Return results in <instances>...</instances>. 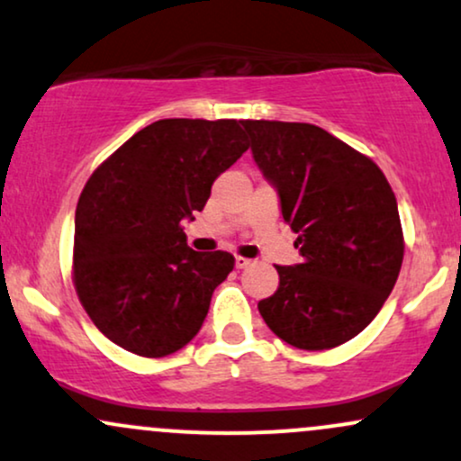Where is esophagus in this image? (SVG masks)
<instances>
[{
  "label": "esophagus",
  "instance_id": "obj_1",
  "mask_svg": "<svg viewBox=\"0 0 461 461\" xmlns=\"http://www.w3.org/2000/svg\"><path fill=\"white\" fill-rule=\"evenodd\" d=\"M234 264H236V268H238V271H240V268H247V267H251V260H249V258L236 256V260H234Z\"/></svg>",
  "mask_w": 461,
  "mask_h": 461
}]
</instances>
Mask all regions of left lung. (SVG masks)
<instances>
[{
  "instance_id": "1",
  "label": "left lung",
  "mask_w": 461,
  "mask_h": 461,
  "mask_svg": "<svg viewBox=\"0 0 461 461\" xmlns=\"http://www.w3.org/2000/svg\"><path fill=\"white\" fill-rule=\"evenodd\" d=\"M242 128L301 253L299 264L275 267L279 285L258 310L288 345H342L366 330L399 277L403 231L393 188L377 164L316 125Z\"/></svg>"
}]
</instances>
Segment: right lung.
<instances>
[{"mask_svg": "<svg viewBox=\"0 0 461 461\" xmlns=\"http://www.w3.org/2000/svg\"><path fill=\"white\" fill-rule=\"evenodd\" d=\"M249 149L240 121L162 119L136 131L79 194L73 277L108 340L164 357L197 336L214 288L234 268L227 251L186 245L214 179Z\"/></svg>", "mask_w": 461, "mask_h": 461, "instance_id": "right-lung-1", "label": "right lung"}]
</instances>
